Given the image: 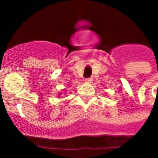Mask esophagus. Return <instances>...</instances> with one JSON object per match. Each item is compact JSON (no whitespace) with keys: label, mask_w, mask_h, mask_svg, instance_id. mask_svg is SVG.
Listing matches in <instances>:
<instances>
[{"label":"esophagus","mask_w":158,"mask_h":158,"mask_svg":"<svg viewBox=\"0 0 158 158\" xmlns=\"http://www.w3.org/2000/svg\"><path fill=\"white\" fill-rule=\"evenodd\" d=\"M85 82H86V83H92V82H93V78H92V77L87 78V79H85Z\"/></svg>","instance_id":"34e87169"}]
</instances>
